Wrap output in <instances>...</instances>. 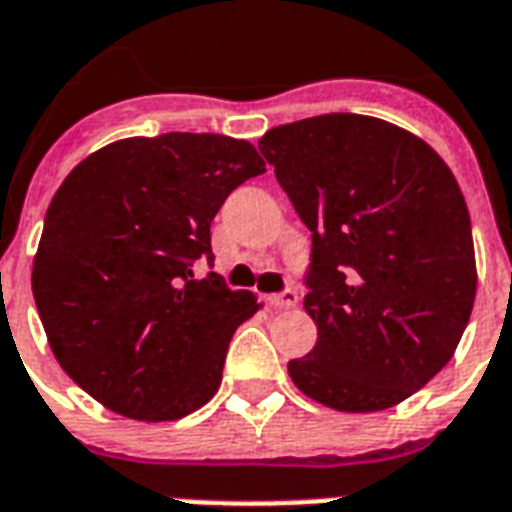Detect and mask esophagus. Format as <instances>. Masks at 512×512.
<instances>
[{"label": "esophagus", "instance_id": "1", "mask_svg": "<svg viewBox=\"0 0 512 512\" xmlns=\"http://www.w3.org/2000/svg\"><path fill=\"white\" fill-rule=\"evenodd\" d=\"M264 301H267L269 307H275V310H291V307H296V301H299V293L293 291V288H285L283 293H272Z\"/></svg>", "mask_w": 512, "mask_h": 512}]
</instances>
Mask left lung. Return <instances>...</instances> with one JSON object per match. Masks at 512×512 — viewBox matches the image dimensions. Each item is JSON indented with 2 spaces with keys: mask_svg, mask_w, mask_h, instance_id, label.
<instances>
[{
  "mask_svg": "<svg viewBox=\"0 0 512 512\" xmlns=\"http://www.w3.org/2000/svg\"><path fill=\"white\" fill-rule=\"evenodd\" d=\"M259 149L312 232L304 310L318 342L288 363L293 384L347 414L398 406L449 363L473 312L457 178L422 138L366 114L277 125Z\"/></svg>",
  "mask_w": 512,
  "mask_h": 512,
  "instance_id": "left-lung-1",
  "label": "left lung"
}]
</instances>
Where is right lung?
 Wrapping results in <instances>:
<instances>
[{
  "instance_id": "right-lung-1",
  "label": "right lung",
  "mask_w": 512,
  "mask_h": 512,
  "mask_svg": "<svg viewBox=\"0 0 512 512\" xmlns=\"http://www.w3.org/2000/svg\"><path fill=\"white\" fill-rule=\"evenodd\" d=\"M264 170L240 138L162 133L98 149L58 186L31 291L55 360L114 414L173 422L216 395L259 301L192 267L213 259L229 192Z\"/></svg>"
}]
</instances>
